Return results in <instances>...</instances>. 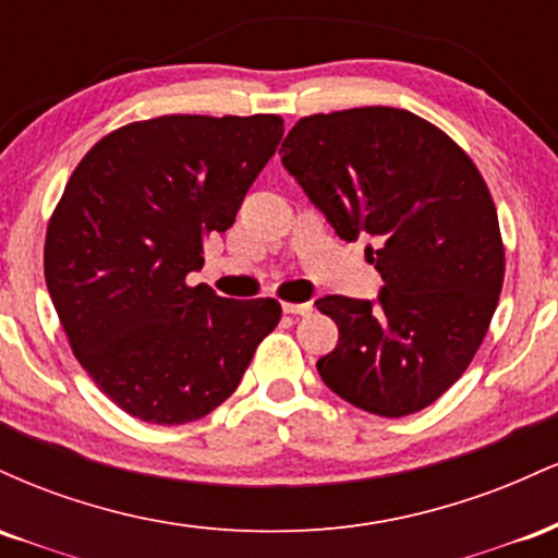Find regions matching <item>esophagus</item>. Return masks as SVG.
Here are the masks:
<instances>
[{
	"label": "esophagus",
	"instance_id": "1",
	"mask_svg": "<svg viewBox=\"0 0 558 558\" xmlns=\"http://www.w3.org/2000/svg\"><path fill=\"white\" fill-rule=\"evenodd\" d=\"M283 312H286V315H310L312 304H310V301H306V304H293V301H283Z\"/></svg>",
	"mask_w": 558,
	"mask_h": 558
}]
</instances>
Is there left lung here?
I'll use <instances>...</instances> for the list:
<instances>
[{
	"mask_svg": "<svg viewBox=\"0 0 558 558\" xmlns=\"http://www.w3.org/2000/svg\"><path fill=\"white\" fill-rule=\"evenodd\" d=\"M283 168L343 241L367 233L377 301L325 296L338 345L317 362L332 393L407 417L470 367L504 286V241L488 185L440 128L396 107L301 118Z\"/></svg>",
	"mask_w": 558,
	"mask_h": 558,
	"instance_id": "left-lung-1",
	"label": "left lung"
}]
</instances>
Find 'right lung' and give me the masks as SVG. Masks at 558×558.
<instances>
[{
	"mask_svg": "<svg viewBox=\"0 0 558 558\" xmlns=\"http://www.w3.org/2000/svg\"><path fill=\"white\" fill-rule=\"evenodd\" d=\"M283 138L278 114H162L88 149L54 207L44 275L75 360L131 417L183 425L239 388L275 299L185 283Z\"/></svg>",
	"mask_w": 558,
	"mask_h": 558,
	"instance_id": "obj_1",
	"label": "right lung"
}]
</instances>
